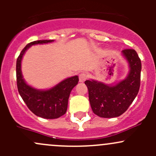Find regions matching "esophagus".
<instances>
[{
  "label": "esophagus",
  "mask_w": 156,
  "mask_h": 156,
  "mask_svg": "<svg viewBox=\"0 0 156 156\" xmlns=\"http://www.w3.org/2000/svg\"><path fill=\"white\" fill-rule=\"evenodd\" d=\"M87 78V75L85 72H82L79 75V81L80 82H84Z\"/></svg>",
  "instance_id": "34e87169"
}]
</instances>
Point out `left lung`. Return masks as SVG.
Segmentation results:
<instances>
[{"label":"left lung","instance_id":"8db88e82","mask_svg":"<svg viewBox=\"0 0 156 156\" xmlns=\"http://www.w3.org/2000/svg\"><path fill=\"white\" fill-rule=\"evenodd\" d=\"M122 54L129 63L130 72L125 80L114 86L96 81H85L89 101L94 114L101 118H115L127 111L139 92L140 59L133 49H125Z\"/></svg>","mask_w":156,"mask_h":156}]
</instances>
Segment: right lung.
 <instances>
[{
    "label": "right lung",
    "mask_w": 156,
    "mask_h": 156,
    "mask_svg": "<svg viewBox=\"0 0 156 156\" xmlns=\"http://www.w3.org/2000/svg\"><path fill=\"white\" fill-rule=\"evenodd\" d=\"M52 41H53L40 40L28 44L16 60V83L20 95L34 115L48 119H57L66 112L69 95L73 87L78 84V77L76 75L65 79L48 90H39L25 82L21 72V61L25 52L31 45Z\"/></svg>",
    "instance_id": "right-lung-1"
}]
</instances>
